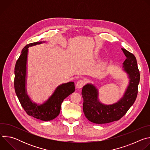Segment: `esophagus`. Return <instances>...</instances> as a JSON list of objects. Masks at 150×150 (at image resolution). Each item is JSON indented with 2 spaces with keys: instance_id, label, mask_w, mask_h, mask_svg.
I'll list each match as a JSON object with an SVG mask.
<instances>
[{
  "instance_id": "34e87169",
  "label": "esophagus",
  "mask_w": 150,
  "mask_h": 150,
  "mask_svg": "<svg viewBox=\"0 0 150 150\" xmlns=\"http://www.w3.org/2000/svg\"><path fill=\"white\" fill-rule=\"evenodd\" d=\"M85 83V81L83 79H79L76 84V87L77 88H81Z\"/></svg>"
}]
</instances>
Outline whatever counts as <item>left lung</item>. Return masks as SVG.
<instances>
[{
  "instance_id": "1",
  "label": "left lung",
  "mask_w": 150,
  "mask_h": 150,
  "mask_svg": "<svg viewBox=\"0 0 150 150\" xmlns=\"http://www.w3.org/2000/svg\"><path fill=\"white\" fill-rule=\"evenodd\" d=\"M126 59L123 63V70L129 78V85L121 99L110 105L100 103L98 98V90L93 84L87 83L83 87L82 96L83 100V111L90 122L103 124L121 119L134 103L138 94L140 74L135 56L125 49H122Z\"/></svg>"
}]
</instances>
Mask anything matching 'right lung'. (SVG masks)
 <instances>
[{"mask_svg": "<svg viewBox=\"0 0 150 150\" xmlns=\"http://www.w3.org/2000/svg\"><path fill=\"white\" fill-rule=\"evenodd\" d=\"M42 42L45 41L32 42L22 50L15 67L14 88L21 105L29 116L41 120L50 121L59 115L62 103L75 91V84L74 82H69L59 85L49 99L42 104H37L30 100L25 87L28 48Z\"/></svg>", "mask_w": 150, "mask_h": 150, "instance_id": "right-lung-1", "label": "right lung"}]
</instances>
